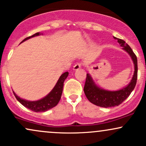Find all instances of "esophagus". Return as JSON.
I'll return each instance as SVG.
<instances>
[{
    "mask_svg": "<svg viewBox=\"0 0 146 146\" xmlns=\"http://www.w3.org/2000/svg\"><path fill=\"white\" fill-rule=\"evenodd\" d=\"M82 66V63H76L74 65V66H73V69H74V70H78L80 67H81Z\"/></svg>",
    "mask_w": 146,
    "mask_h": 146,
    "instance_id": "esophagus-1",
    "label": "esophagus"
}]
</instances>
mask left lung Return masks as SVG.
Here are the masks:
<instances>
[{
  "instance_id": "1",
  "label": "left lung",
  "mask_w": 146,
  "mask_h": 146,
  "mask_svg": "<svg viewBox=\"0 0 146 146\" xmlns=\"http://www.w3.org/2000/svg\"><path fill=\"white\" fill-rule=\"evenodd\" d=\"M115 39L117 40V42L123 46V49L126 51L131 56L135 64V73L133 78L129 84L123 89L117 91H108L99 88L95 84L89 74H86V82H85L84 91L87 99L93 104L100 107L109 108L119 106L126 100L134 90L137 84V58L130 46L123 40L114 37Z\"/></svg>"
}]
</instances>
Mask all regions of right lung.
I'll return each mask as SVG.
<instances>
[{"instance_id": "obj_1", "label": "right lung", "mask_w": 146, "mask_h": 146, "mask_svg": "<svg viewBox=\"0 0 146 146\" xmlns=\"http://www.w3.org/2000/svg\"><path fill=\"white\" fill-rule=\"evenodd\" d=\"M40 35V33H36L35 34L32 35L31 36L27 37L25 39L23 40L22 41L24 42L25 40L29 39V38H32V37L39 36ZM68 75V72H65L62 75L60 76V78L58 80V82L56 84L53 89L50 92V93L48 95H46L45 98H44L42 100H38V101L36 102H30V101H27V100H24L23 99L20 98L19 97L17 96L15 94L14 92V95L16 97V98L17 99V100L22 105L24 106L26 108H29V110H32V111L36 112H45L46 110L51 109V108H53L54 106L58 104V102L60 100L61 98L62 93V90H63V86H64V80H66V78H67Z\"/></svg>"}]
</instances>
